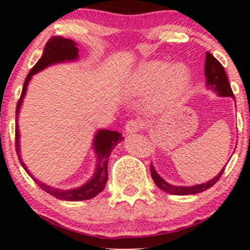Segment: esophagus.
Returning a JSON list of instances; mask_svg holds the SVG:
<instances>
[{"mask_svg":"<svg viewBox=\"0 0 250 250\" xmlns=\"http://www.w3.org/2000/svg\"><path fill=\"white\" fill-rule=\"evenodd\" d=\"M143 128V125L140 121H135V120H131L129 121L127 125H125V133L127 134H133L137 133Z\"/></svg>","mask_w":250,"mask_h":250,"instance_id":"1","label":"esophagus"}]
</instances>
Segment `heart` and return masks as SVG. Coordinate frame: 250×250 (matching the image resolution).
<instances>
[{"mask_svg": "<svg viewBox=\"0 0 250 250\" xmlns=\"http://www.w3.org/2000/svg\"><path fill=\"white\" fill-rule=\"evenodd\" d=\"M191 75L183 62L168 63L162 60H149L140 63L125 81V91L131 96H143L146 109L150 113L165 110L186 95Z\"/></svg>", "mask_w": 250, "mask_h": 250, "instance_id": "obj_1", "label": "heart"}]
</instances>
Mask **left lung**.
I'll return each instance as SVG.
<instances>
[{"mask_svg":"<svg viewBox=\"0 0 250 250\" xmlns=\"http://www.w3.org/2000/svg\"><path fill=\"white\" fill-rule=\"evenodd\" d=\"M205 76H206V88L207 90H211L214 93H216L217 95L221 97H233L234 94L231 90L230 84H229L228 77L225 71V68L222 67V64L217 61L215 57L211 55L209 51L206 54V62H205ZM223 167L221 169V171L216 176L213 177L211 180L207 181L205 183H200V185L195 186H174L168 183L167 181L163 180L157 171L155 170L153 163L150 165V173L151 177H153L155 185L157 186L161 190L166 191V193L171 194V195H194L197 193H202V191L207 190L210 187H213L215 183L220 180L221 175L225 171Z\"/></svg>","mask_w":250,"mask_h":250,"instance_id":"1","label":"left lung"}]
</instances>
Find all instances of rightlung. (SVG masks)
Here are the masks:
<instances>
[{
	"label": "right lung",
	"mask_w": 250,
	"mask_h": 250,
	"mask_svg": "<svg viewBox=\"0 0 250 250\" xmlns=\"http://www.w3.org/2000/svg\"><path fill=\"white\" fill-rule=\"evenodd\" d=\"M79 60V48H77L76 42H74L70 39H63V37H54L48 41L45 44L44 50L41 59L37 61V63L33 67V69L29 71L25 81L23 83V88H22V94L20 97V101L17 102L16 107V150L19 155L20 162H21L22 167L24 170L33 177L34 181L39 185V187L47 191L48 194L53 195L56 199L64 200V201H84L90 200L95 197L97 194H100L104 189L105 183L108 181V161L110 153L113 149L119 145L120 142L123 141L122 134L117 133L115 130H109V129H99L96 131L95 136L93 140V149L95 151L96 157V166L95 171H94L93 176L89 179L84 185L80 186L76 188L70 189H61L57 187H51L47 183L42 182V181L37 180L33 174L30 173L29 169L24 165L23 160L21 159V149H20V130H19V114L21 110L22 102L27 93L28 84H29L31 77L35 74L40 73L45 68L50 67V65L59 64V63L64 62H75Z\"/></svg>",
	"instance_id": "add662e5"
}]
</instances>
